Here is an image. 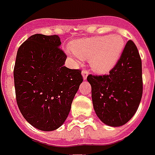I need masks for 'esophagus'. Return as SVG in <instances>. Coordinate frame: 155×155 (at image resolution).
Listing matches in <instances>:
<instances>
[{
	"label": "esophagus",
	"instance_id": "1",
	"mask_svg": "<svg viewBox=\"0 0 155 155\" xmlns=\"http://www.w3.org/2000/svg\"><path fill=\"white\" fill-rule=\"evenodd\" d=\"M88 74H89V72L86 70V69H84V70L82 71V78H83V79H84V80H86V79H87V76H88Z\"/></svg>",
	"mask_w": 155,
	"mask_h": 155
}]
</instances>
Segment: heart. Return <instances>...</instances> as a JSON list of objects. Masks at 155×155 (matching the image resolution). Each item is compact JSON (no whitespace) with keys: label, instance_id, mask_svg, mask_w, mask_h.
Segmentation results:
<instances>
[{"label":"heart","instance_id":"1","mask_svg":"<svg viewBox=\"0 0 155 155\" xmlns=\"http://www.w3.org/2000/svg\"><path fill=\"white\" fill-rule=\"evenodd\" d=\"M70 49L80 60H90L92 70L99 74L109 73L117 64L124 49V41L120 35L78 39L70 43Z\"/></svg>","mask_w":155,"mask_h":155}]
</instances>
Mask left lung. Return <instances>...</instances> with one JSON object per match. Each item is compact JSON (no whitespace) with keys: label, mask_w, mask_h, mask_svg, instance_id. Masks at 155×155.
Here are the masks:
<instances>
[{"label":"left lung","mask_w":155,"mask_h":155,"mask_svg":"<svg viewBox=\"0 0 155 155\" xmlns=\"http://www.w3.org/2000/svg\"><path fill=\"white\" fill-rule=\"evenodd\" d=\"M93 107L104 124L120 127L134 116L142 97V64L137 46L127 42L119 60L108 75H88Z\"/></svg>","instance_id":"8db88e82"}]
</instances>
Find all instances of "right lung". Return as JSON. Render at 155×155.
<instances>
[{"mask_svg": "<svg viewBox=\"0 0 155 155\" xmlns=\"http://www.w3.org/2000/svg\"><path fill=\"white\" fill-rule=\"evenodd\" d=\"M58 35L34 34L18 50L14 68L16 101L21 114L41 131L59 128L83 81L79 69L65 67Z\"/></svg>", "mask_w": 155, "mask_h": 155, "instance_id": "right-lung-1", "label": "right lung"}]
</instances>
